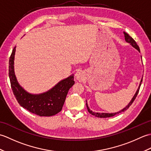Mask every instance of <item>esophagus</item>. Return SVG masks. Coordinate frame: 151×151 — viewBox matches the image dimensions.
Masks as SVG:
<instances>
[{
  "label": "esophagus",
  "instance_id": "34e87169",
  "mask_svg": "<svg viewBox=\"0 0 151 151\" xmlns=\"http://www.w3.org/2000/svg\"><path fill=\"white\" fill-rule=\"evenodd\" d=\"M84 76H85L84 73L81 69L78 70L77 71H76V73H75V77L76 79H77V81H82L85 77Z\"/></svg>",
  "mask_w": 151,
  "mask_h": 151
}]
</instances>
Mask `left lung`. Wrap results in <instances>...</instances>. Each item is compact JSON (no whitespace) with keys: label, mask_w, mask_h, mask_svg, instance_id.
I'll return each mask as SVG.
<instances>
[{"label":"left lung","mask_w":151,"mask_h":151,"mask_svg":"<svg viewBox=\"0 0 151 151\" xmlns=\"http://www.w3.org/2000/svg\"><path fill=\"white\" fill-rule=\"evenodd\" d=\"M123 34L124 35V39H125V41H127V43H129L130 44V45H132L134 48H135L136 49H137V50L139 51V52H140V50H139V46L137 45L136 42L134 40L133 38L132 37H130L129 34H127L126 32H123ZM143 81V76L142 79H141V81H140V83H139V85L138 86V88H137V91L136 92V93L134 94V95L133 96L132 99H131V101H130V102L129 104H128L126 106H125L123 109H122L121 110L117 112H115V113H100V112H94L92 110H91L90 109H89V106H88V102H87V101H86V106H87V108H88V111L90 113L91 115H95V117H100V118H106V117H113L114 116V115H117V114H119L121 113V112H123L125 110H127L128 108H129L130 107V106L132 105V104L133 103V102L134 101V100H135V99L136 97V96L137 95V93H138L139 92V88H140V86H141V84H142V82Z\"/></svg>","instance_id":"1"}]
</instances>
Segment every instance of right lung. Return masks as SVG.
I'll return each instance as SVG.
<instances>
[{
	"label": "right lung",
	"instance_id": "1",
	"mask_svg": "<svg viewBox=\"0 0 151 151\" xmlns=\"http://www.w3.org/2000/svg\"><path fill=\"white\" fill-rule=\"evenodd\" d=\"M16 47L9 60V77L13 93L19 104L31 113L40 116H52L62 110L69 89L75 84L74 75L63 79L53 88L40 94H32L19 84L14 70Z\"/></svg>",
	"mask_w": 151,
	"mask_h": 151
}]
</instances>
